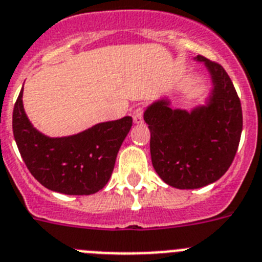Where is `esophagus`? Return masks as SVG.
<instances>
[{
    "label": "esophagus",
    "instance_id": "esophagus-1",
    "mask_svg": "<svg viewBox=\"0 0 262 262\" xmlns=\"http://www.w3.org/2000/svg\"><path fill=\"white\" fill-rule=\"evenodd\" d=\"M143 116H144V107L139 106L138 108L134 110L133 113V119L136 124H139V123H143Z\"/></svg>",
    "mask_w": 262,
    "mask_h": 262
}]
</instances>
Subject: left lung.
<instances>
[{
    "label": "left lung",
    "mask_w": 262,
    "mask_h": 262,
    "mask_svg": "<svg viewBox=\"0 0 262 262\" xmlns=\"http://www.w3.org/2000/svg\"><path fill=\"white\" fill-rule=\"evenodd\" d=\"M196 59L204 62L214 84L209 106L187 113L160 100L144 113L154 168L167 184L180 189L205 187L224 175L243 131L240 98L224 67L203 55Z\"/></svg>",
    "instance_id": "obj_1"
}]
</instances>
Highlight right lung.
Returning a JSON list of instances; mask_svg holds the SVG:
<instances>
[{"mask_svg": "<svg viewBox=\"0 0 262 262\" xmlns=\"http://www.w3.org/2000/svg\"><path fill=\"white\" fill-rule=\"evenodd\" d=\"M131 126L133 118L124 116L78 135L49 138L29 122L22 90L13 110V134L28 169L43 187L64 195H93L103 188Z\"/></svg>", "mask_w": 262, "mask_h": 262, "instance_id": "1", "label": "right lung"}]
</instances>
